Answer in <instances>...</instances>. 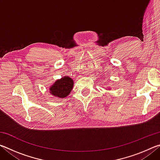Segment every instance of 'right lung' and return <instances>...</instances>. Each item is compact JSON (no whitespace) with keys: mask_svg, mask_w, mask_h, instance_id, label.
Masks as SVG:
<instances>
[{"mask_svg":"<svg viewBox=\"0 0 160 160\" xmlns=\"http://www.w3.org/2000/svg\"><path fill=\"white\" fill-rule=\"evenodd\" d=\"M73 88V80L69 77H63L56 80L49 90L51 94L58 98H64L68 95Z\"/></svg>","mask_w":160,"mask_h":160,"instance_id":"1","label":"right lung"}]
</instances>
